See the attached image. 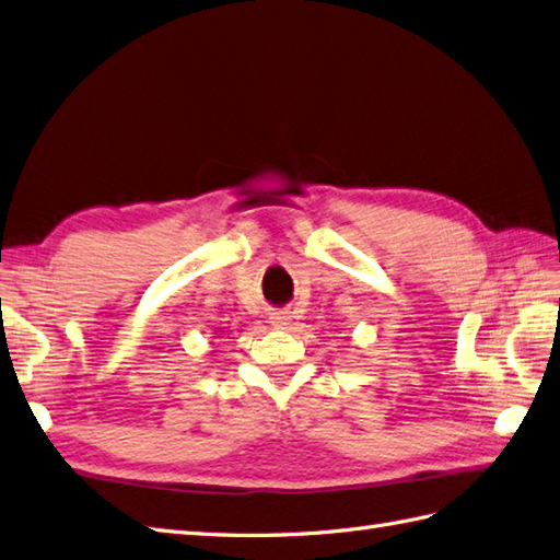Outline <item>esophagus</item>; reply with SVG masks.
I'll list each match as a JSON object with an SVG mask.
<instances>
[{"label": "esophagus", "mask_w": 560, "mask_h": 560, "mask_svg": "<svg viewBox=\"0 0 560 560\" xmlns=\"http://www.w3.org/2000/svg\"><path fill=\"white\" fill-rule=\"evenodd\" d=\"M271 326L275 328H289V324H291V312H285V310H277V312H271Z\"/></svg>", "instance_id": "1"}]
</instances>
